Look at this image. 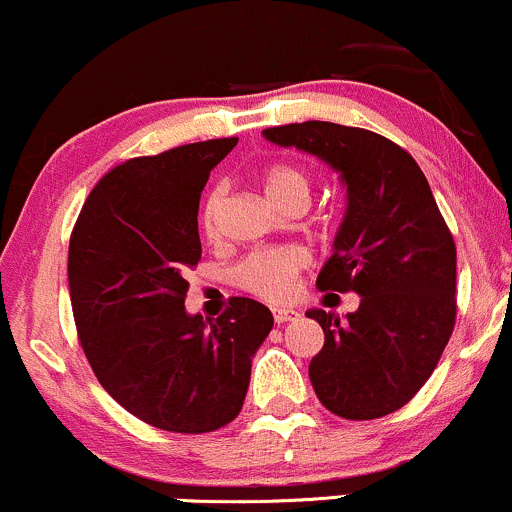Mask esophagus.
<instances>
[{"label":"esophagus","instance_id":"obj_1","mask_svg":"<svg viewBox=\"0 0 512 512\" xmlns=\"http://www.w3.org/2000/svg\"><path fill=\"white\" fill-rule=\"evenodd\" d=\"M272 316H274V323H286V320H294L299 313L294 311V308H286V306H274L272 308Z\"/></svg>","mask_w":512,"mask_h":512}]
</instances>
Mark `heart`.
<instances>
[{
  "label": "heart",
  "instance_id": "heart-1",
  "mask_svg": "<svg viewBox=\"0 0 512 512\" xmlns=\"http://www.w3.org/2000/svg\"><path fill=\"white\" fill-rule=\"evenodd\" d=\"M262 187L267 199L279 209L289 206H306L311 199V179L299 167L274 165L262 174ZM226 184H216L201 206V228L206 235L216 233L218 218L226 204ZM308 255L299 247H272V250H257L247 255L233 269V279L240 289L260 296L265 301H284L294 294L296 277L306 269Z\"/></svg>",
  "mask_w": 512,
  "mask_h": 512
}]
</instances>
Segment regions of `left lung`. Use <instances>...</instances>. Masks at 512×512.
Listing matches in <instances>:
<instances>
[{"label": "left lung", "instance_id": "8db88e82", "mask_svg": "<svg viewBox=\"0 0 512 512\" xmlns=\"http://www.w3.org/2000/svg\"><path fill=\"white\" fill-rule=\"evenodd\" d=\"M340 174L347 206L320 269V291H355L345 318L306 311L325 345L308 376L318 401L347 420L398 411L440 362L457 318V247L418 162L389 138L328 121L262 131Z\"/></svg>", "mask_w": 512, "mask_h": 512}]
</instances>
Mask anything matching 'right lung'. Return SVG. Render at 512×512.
<instances>
[{
    "label": "right lung",
    "instance_id": "obj_1",
    "mask_svg": "<svg viewBox=\"0 0 512 512\" xmlns=\"http://www.w3.org/2000/svg\"><path fill=\"white\" fill-rule=\"evenodd\" d=\"M238 138L179 145L114 167L84 201L67 252L82 350L106 393L143 423L213 432L240 413L274 318L235 296L216 320L187 313L199 199Z\"/></svg>",
    "mask_w": 512,
    "mask_h": 512
}]
</instances>
